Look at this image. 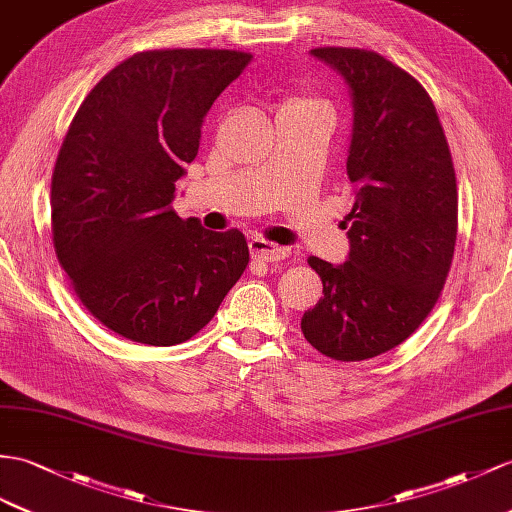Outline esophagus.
<instances>
[{
	"label": "esophagus",
	"mask_w": 512,
	"mask_h": 512,
	"mask_svg": "<svg viewBox=\"0 0 512 512\" xmlns=\"http://www.w3.org/2000/svg\"><path fill=\"white\" fill-rule=\"evenodd\" d=\"M249 254H252V258L258 260V263H276V260H284L289 256L291 249L256 236V239L249 241Z\"/></svg>",
	"instance_id": "1"
}]
</instances>
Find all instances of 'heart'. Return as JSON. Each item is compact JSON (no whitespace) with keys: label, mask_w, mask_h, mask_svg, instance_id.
<instances>
[{"label":"heart","mask_w":512,"mask_h":512,"mask_svg":"<svg viewBox=\"0 0 512 512\" xmlns=\"http://www.w3.org/2000/svg\"><path fill=\"white\" fill-rule=\"evenodd\" d=\"M282 110L284 112H299V115H319L328 117L332 121L334 108L326 97L310 89H295L289 91L282 99Z\"/></svg>","instance_id":"obj_1"}]
</instances>
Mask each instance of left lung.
Instances as JSON below:
<instances>
[{
    "mask_svg": "<svg viewBox=\"0 0 512 512\" xmlns=\"http://www.w3.org/2000/svg\"><path fill=\"white\" fill-rule=\"evenodd\" d=\"M310 54L352 89L354 206L350 258L339 267L308 258L323 297L302 332L323 356L354 363L404 343L439 302L458 232L456 173L432 99L410 73L371 49Z\"/></svg>",
    "mask_w": 512,
    "mask_h": 512,
    "instance_id": "8db88e82",
    "label": "left lung"
}]
</instances>
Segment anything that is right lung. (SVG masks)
I'll return each mask as SVG.
<instances>
[{"mask_svg": "<svg viewBox=\"0 0 512 512\" xmlns=\"http://www.w3.org/2000/svg\"><path fill=\"white\" fill-rule=\"evenodd\" d=\"M252 54L147 49L84 97L52 173V241L82 306L145 345L189 341L243 276V232H210L169 206L210 106Z\"/></svg>", "mask_w": 512, "mask_h": 512, "instance_id": "add662e5", "label": "right lung"}]
</instances>
